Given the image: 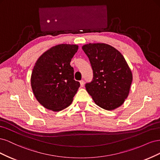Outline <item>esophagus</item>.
Wrapping results in <instances>:
<instances>
[{
	"mask_svg": "<svg viewBox=\"0 0 160 160\" xmlns=\"http://www.w3.org/2000/svg\"><path fill=\"white\" fill-rule=\"evenodd\" d=\"M80 85H81V87H82V88H83V87L84 86V81H83V80L80 81Z\"/></svg>",
	"mask_w": 160,
	"mask_h": 160,
	"instance_id": "1",
	"label": "esophagus"
}]
</instances>
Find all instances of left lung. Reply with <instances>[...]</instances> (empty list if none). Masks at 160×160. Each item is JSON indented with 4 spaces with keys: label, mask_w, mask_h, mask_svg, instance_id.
<instances>
[{
    "label": "left lung",
    "mask_w": 160,
    "mask_h": 160,
    "mask_svg": "<svg viewBox=\"0 0 160 160\" xmlns=\"http://www.w3.org/2000/svg\"><path fill=\"white\" fill-rule=\"evenodd\" d=\"M88 55L93 79L85 88L94 102L106 110L120 107L128 97L133 75L118 50L105 43H89L82 47Z\"/></svg>",
    "instance_id": "1"
}]
</instances>
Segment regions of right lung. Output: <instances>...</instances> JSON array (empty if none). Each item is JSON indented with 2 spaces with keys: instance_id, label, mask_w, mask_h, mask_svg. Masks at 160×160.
<instances>
[{
  "instance_id": "1",
  "label": "right lung",
  "mask_w": 160,
  "mask_h": 160,
  "mask_svg": "<svg viewBox=\"0 0 160 160\" xmlns=\"http://www.w3.org/2000/svg\"><path fill=\"white\" fill-rule=\"evenodd\" d=\"M78 49L77 45H57L43 52L35 62L31 88L38 103L46 109L59 111L73 100L80 83L74 80L70 62Z\"/></svg>"
}]
</instances>
